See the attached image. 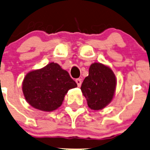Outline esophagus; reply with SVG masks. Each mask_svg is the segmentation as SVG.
Masks as SVG:
<instances>
[{
	"mask_svg": "<svg viewBox=\"0 0 150 150\" xmlns=\"http://www.w3.org/2000/svg\"><path fill=\"white\" fill-rule=\"evenodd\" d=\"M75 82H76V83H77V85H78V87H80V86H81V84H82L81 79H80V78H78V79L75 80Z\"/></svg>",
	"mask_w": 150,
	"mask_h": 150,
	"instance_id": "obj_1",
	"label": "esophagus"
}]
</instances>
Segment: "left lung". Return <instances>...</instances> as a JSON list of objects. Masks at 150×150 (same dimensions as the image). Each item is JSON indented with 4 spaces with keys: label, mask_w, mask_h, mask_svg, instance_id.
<instances>
[{
    "label": "left lung",
    "mask_w": 150,
    "mask_h": 150,
    "mask_svg": "<svg viewBox=\"0 0 150 150\" xmlns=\"http://www.w3.org/2000/svg\"><path fill=\"white\" fill-rule=\"evenodd\" d=\"M116 87V78L108 66L94 62L90 66L89 75L80 89L91 109H103L111 102Z\"/></svg>",
    "instance_id": "left-lung-1"
}]
</instances>
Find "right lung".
I'll return each instance as SVG.
<instances>
[{"mask_svg": "<svg viewBox=\"0 0 150 150\" xmlns=\"http://www.w3.org/2000/svg\"><path fill=\"white\" fill-rule=\"evenodd\" d=\"M77 83L57 63L30 71L24 77L22 91L28 103L43 111H52L62 104L67 91Z\"/></svg>", "mask_w": 150, "mask_h": 150, "instance_id": "add662e5", "label": "right lung"}]
</instances>
